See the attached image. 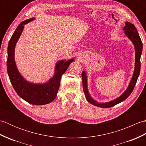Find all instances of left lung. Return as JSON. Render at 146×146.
I'll return each instance as SVG.
<instances>
[{"label": "left lung", "instance_id": "obj_1", "mask_svg": "<svg viewBox=\"0 0 146 146\" xmlns=\"http://www.w3.org/2000/svg\"><path fill=\"white\" fill-rule=\"evenodd\" d=\"M125 26L123 27V31L125 35L130 39V40L132 42L134 45L135 51V68L134 71L133 73V76L132 77V80H131L129 86L127 88L126 90L123 94L120 96L119 97L115 99V100L106 102V103H99L97 101H95L94 99H93L89 92L88 91L87 88V77H86V73L85 71H83L82 73V82H83V88L84 92L85 95L86 97V100L89 103L94 105L95 106L101 107V108H109L114 106L120 102L125 100L131 94L134 88L136 83L137 81V78L140 74L141 70V56L142 54V42L140 36L139 35V33L135 28L134 24H131L129 22H125Z\"/></svg>", "mask_w": 146, "mask_h": 146}]
</instances>
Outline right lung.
<instances>
[{
	"label": "right lung",
	"instance_id": "right-lung-1",
	"mask_svg": "<svg viewBox=\"0 0 146 146\" xmlns=\"http://www.w3.org/2000/svg\"><path fill=\"white\" fill-rule=\"evenodd\" d=\"M34 19V18H31L22 22L12 35L8 44L7 69L9 79L17 95L31 104L41 105L49 104L56 97L61 76L66 71L70 63L75 60L70 59L67 61H58L56 64L53 77L46 83L35 84L24 80L15 64V46L23 32L24 25Z\"/></svg>",
	"mask_w": 146,
	"mask_h": 146
}]
</instances>
